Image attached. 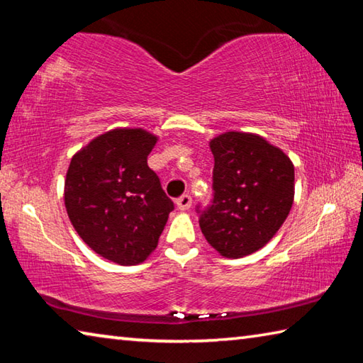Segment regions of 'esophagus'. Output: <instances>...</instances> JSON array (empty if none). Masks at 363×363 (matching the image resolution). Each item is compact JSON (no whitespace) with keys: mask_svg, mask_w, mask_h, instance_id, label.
<instances>
[{"mask_svg":"<svg viewBox=\"0 0 363 363\" xmlns=\"http://www.w3.org/2000/svg\"><path fill=\"white\" fill-rule=\"evenodd\" d=\"M176 205H177V210L181 211H187L190 206H192V199H190V195H182L179 199L176 200Z\"/></svg>","mask_w":363,"mask_h":363,"instance_id":"1","label":"esophagus"}]
</instances>
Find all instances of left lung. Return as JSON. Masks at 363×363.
I'll use <instances>...</instances> for the list:
<instances>
[{"instance_id":"obj_1","label":"left lung","mask_w":363,"mask_h":363,"mask_svg":"<svg viewBox=\"0 0 363 363\" xmlns=\"http://www.w3.org/2000/svg\"><path fill=\"white\" fill-rule=\"evenodd\" d=\"M214 157L213 205L200 216L206 242L238 259L267 245L290 214L294 167L259 134L227 131L210 140Z\"/></svg>"}]
</instances>
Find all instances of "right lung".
<instances>
[{"label":"right lung","instance_id":"1","mask_svg":"<svg viewBox=\"0 0 363 363\" xmlns=\"http://www.w3.org/2000/svg\"><path fill=\"white\" fill-rule=\"evenodd\" d=\"M157 140L143 128H115L82 147L67 169L72 225L91 250L120 266H136L155 251L174 210L147 164Z\"/></svg>","mask_w":363,"mask_h":363}]
</instances>
